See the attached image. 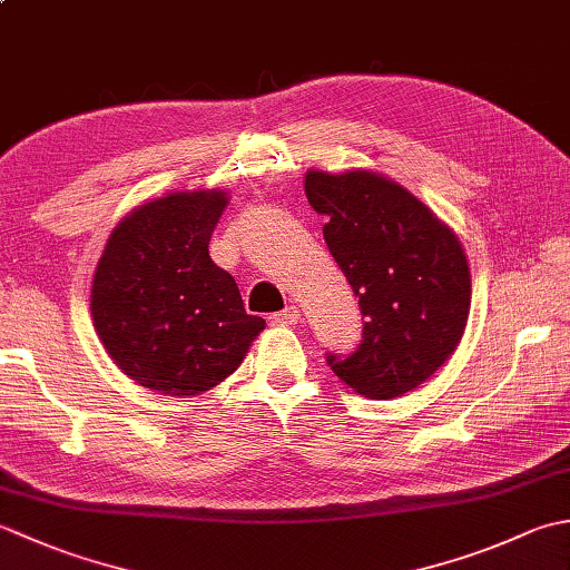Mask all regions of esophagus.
<instances>
[{"instance_id": "obj_1", "label": "esophagus", "mask_w": 570, "mask_h": 570, "mask_svg": "<svg viewBox=\"0 0 570 570\" xmlns=\"http://www.w3.org/2000/svg\"><path fill=\"white\" fill-rule=\"evenodd\" d=\"M298 318H301V313H298L296 306H288V308H284V311L274 313V316H269V321H272L274 325H296Z\"/></svg>"}]
</instances>
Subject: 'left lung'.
<instances>
[{
    "mask_svg": "<svg viewBox=\"0 0 570 570\" xmlns=\"http://www.w3.org/2000/svg\"><path fill=\"white\" fill-rule=\"evenodd\" d=\"M311 208L365 318L353 355L331 370L370 399L402 396L455 353L470 313V266L455 233L396 180L374 171L306 174Z\"/></svg>",
    "mask_w": 570,
    "mask_h": 570,
    "instance_id": "left-lung-1",
    "label": "left lung"
}]
</instances>
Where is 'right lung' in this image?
Instances as JSON below:
<instances>
[{
	"instance_id": "1",
	"label": "right lung",
	"mask_w": 570,
	"mask_h": 570,
	"mask_svg": "<svg viewBox=\"0 0 570 570\" xmlns=\"http://www.w3.org/2000/svg\"><path fill=\"white\" fill-rule=\"evenodd\" d=\"M225 190H180L139 205L107 239L92 276V325L115 365L168 396H196L245 360L264 318L210 259Z\"/></svg>"
}]
</instances>
